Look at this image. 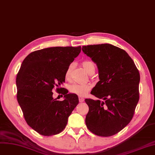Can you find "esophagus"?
I'll use <instances>...</instances> for the list:
<instances>
[{"mask_svg": "<svg viewBox=\"0 0 155 155\" xmlns=\"http://www.w3.org/2000/svg\"><path fill=\"white\" fill-rule=\"evenodd\" d=\"M78 99H79V102H83L84 101V98H82V97H78Z\"/></svg>", "mask_w": 155, "mask_h": 155, "instance_id": "1", "label": "esophagus"}]
</instances>
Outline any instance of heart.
I'll list each match as a JSON object with an SVG mask.
<instances>
[{
	"instance_id": "heart-1",
	"label": "heart",
	"mask_w": 155,
	"mask_h": 155,
	"mask_svg": "<svg viewBox=\"0 0 155 155\" xmlns=\"http://www.w3.org/2000/svg\"><path fill=\"white\" fill-rule=\"evenodd\" d=\"M82 66L87 73H91L95 69L94 64L91 61H85L82 62ZM73 65H69L67 68L66 73H65V77L66 79L69 80L71 78V74L72 71ZM91 89V86L90 84H74L70 86V91L80 97H84L89 92Z\"/></svg>"
}]
</instances>
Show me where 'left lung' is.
<instances>
[{
  "label": "left lung",
  "instance_id": "left-lung-1",
  "mask_svg": "<svg viewBox=\"0 0 155 155\" xmlns=\"http://www.w3.org/2000/svg\"><path fill=\"white\" fill-rule=\"evenodd\" d=\"M82 50L97 64L100 80L91 91L98 100H85L87 127L98 136L114 135L133 117L139 101V71L126 51L111 44L84 46Z\"/></svg>",
  "mask_w": 155,
  "mask_h": 155
}]
</instances>
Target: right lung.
Instances as JSON below:
<instances>
[{
  "label": "right lung",
  "instance_id": "1",
  "mask_svg": "<svg viewBox=\"0 0 155 155\" xmlns=\"http://www.w3.org/2000/svg\"><path fill=\"white\" fill-rule=\"evenodd\" d=\"M81 51V46L51 47L29 54L23 61L17 75V101L27 124L44 136L62 132L68 120L78 104L74 93L62 91L64 101L54 98L65 82L67 68Z\"/></svg>",
  "mask_w": 155,
  "mask_h": 155
}]
</instances>
